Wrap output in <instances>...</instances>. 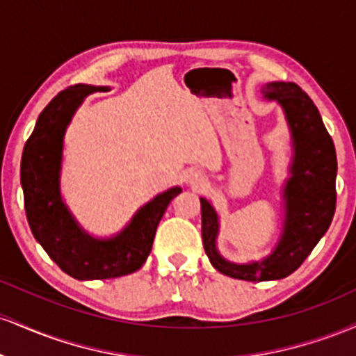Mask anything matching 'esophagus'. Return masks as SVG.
I'll list each match as a JSON object with an SVG mask.
<instances>
[{"mask_svg": "<svg viewBox=\"0 0 356 356\" xmlns=\"http://www.w3.org/2000/svg\"><path fill=\"white\" fill-rule=\"evenodd\" d=\"M187 182H189L191 186H199V184L202 182V175L199 172H191L187 175Z\"/></svg>", "mask_w": 356, "mask_h": 356, "instance_id": "esophagus-1", "label": "esophagus"}]
</instances>
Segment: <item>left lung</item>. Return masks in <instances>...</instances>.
<instances>
[{
  "instance_id": "obj_1",
  "label": "left lung",
  "mask_w": 356,
  "mask_h": 356,
  "mask_svg": "<svg viewBox=\"0 0 356 356\" xmlns=\"http://www.w3.org/2000/svg\"><path fill=\"white\" fill-rule=\"evenodd\" d=\"M263 99L283 108L291 162L283 184V227L268 256L249 263H232L218 249L219 214L201 199L202 243L211 264L222 275L244 281H275L295 273L332 224L337 207V152L313 100L293 81H269Z\"/></svg>"
}]
</instances>
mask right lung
<instances>
[{"label":"right lung","instance_id":"obj_1","mask_svg":"<svg viewBox=\"0 0 356 356\" xmlns=\"http://www.w3.org/2000/svg\"><path fill=\"white\" fill-rule=\"evenodd\" d=\"M108 90L79 83L44 107L22 157L24 211L35 239L67 275L80 281L110 280L136 273L152 251L159 222L182 189L170 187L138 209L122 231L95 238L80 226L61 195L63 142L73 115L92 93Z\"/></svg>","mask_w":356,"mask_h":356}]
</instances>
